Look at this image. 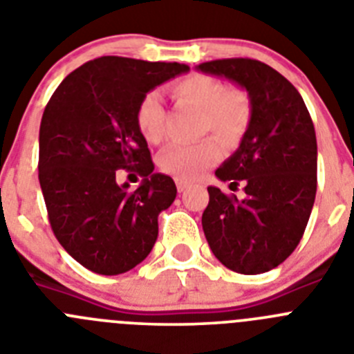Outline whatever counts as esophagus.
<instances>
[{
  "label": "esophagus",
  "instance_id": "34e87169",
  "mask_svg": "<svg viewBox=\"0 0 354 354\" xmlns=\"http://www.w3.org/2000/svg\"><path fill=\"white\" fill-rule=\"evenodd\" d=\"M175 184H177V189H179L180 193H183V192H186L187 187L192 186V184H189V183H186V180H179V179L175 180Z\"/></svg>",
  "mask_w": 354,
  "mask_h": 354
}]
</instances>
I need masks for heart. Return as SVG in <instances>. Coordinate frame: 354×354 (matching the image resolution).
I'll return each mask as SVG.
<instances>
[{
	"label": "heart",
	"instance_id": "heart-1",
	"mask_svg": "<svg viewBox=\"0 0 354 354\" xmlns=\"http://www.w3.org/2000/svg\"><path fill=\"white\" fill-rule=\"evenodd\" d=\"M170 92L177 102L198 109L200 134H216L227 145L239 142L252 122L248 93L241 88H227V84L218 77L192 74L175 81ZM134 120L147 142H161L167 109L159 93L149 92L140 99ZM220 154L221 147L216 138H205L195 145H170L158 156V167L175 179L192 183L202 177L218 161Z\"/></svg>",
	"mask_w": 354,
	"mask_h": 354
}]
</instances>
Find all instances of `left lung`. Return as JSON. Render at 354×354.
Listing matches in <instances>:
<instances>
[{
    "label": "left lung",
    "instance_id": "obj_1",
    "mask_svg": "<svg viewBox=\"0 0 354 354\" xmlns=\"http://www.w3.org/2000/svg\"><path fill=\"white\" fill-rule=\"evenodd\" d=\"M198 71L227 77L248 92L252 122L239 149L216 170L245 198L209 186L202 214L216 259L241 274L282 264L301 241L317 189V142L310 113L290 81L252 58L200 64Z\"/></svg>",
    "mask_w": 354,
    "mask_h": 354
}]
</instances>
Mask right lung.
I'll return each mask as SVG.
<instances>
[{
  "mask_svg": "<svg viewBox=\"0 0 354 354\" xmlns=\"http://www.w3.org/2000/svg\"><path fill=\"white\" fill-rule=\"evenodd\" d=\"M189 67L101 56L72 71L44 109L39 180L49 223L72 259L97 274H120L147 257L158 239V216L171 205V177L154 174L134 111L158 84ZM136 171L131 192L116 170Z\"/></svg>",
  "mask_w": 354,
  "mask_h": 354,
  "instance_id": "right-lung-1",
  "label": "right lung"
}]
</instances>
